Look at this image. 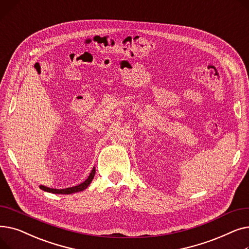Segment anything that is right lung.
Masks as SVG:
<instances>
[{
  "instance_id": "1",
  "label": "right lung",
  "mask_w": 249,
  "mask_h": 249,
  "mask_svg": "<svg viewBox=\"0 0 249 249\" xmlns=\"http://www.w3.org/2000/svg\"><path fill=\"white\" fill-rule=\"evenodd\" d=\"M95 174H96V168L94 167L93 169H91V172L89 174V176L88 177V178L82 182V184L77 185V186H74V187H71V188H67V189H51V188H48V187H45V186H40V189L45 191V192H48V193H52V194H61V195H70V194H72V193H76V192H82L84 190H86L89 184L91 182V180H93L94 177H95Z\"/></svg>"
}]
</instances>
